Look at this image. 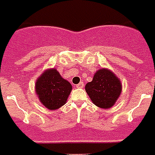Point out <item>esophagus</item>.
Instances as JSON below:
<instances>
[{
	"instance_id": "esophagus-1",
	"label": "esophagus",
	"mask_w": 155,
	"mask_h": 155,
	"mask_svg": "<svg viewBox=\"0 0 155 155\" xmlns=\"http://www.w3.org/2000/svg\"><path fill=\"white\" fill-rule=\"evenodd\" d=\"M76 86L78 88H83L84 87V83H83V82H81H81L78 84V85H77Z\"/></svg>"
}]
</instances>
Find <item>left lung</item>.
<instances>
[{
  "label": "left lung",
  "instance_id": "8db88e82",
  "mask_svg": "<svg viewBox=\"0 0 155 155\" xmlns=\"http://www.w3.org/2000/svg\"><path fill=\"white\" fill-rule=\"evenodd\" d=\"M85 91L93 103L100 108L112 107L122 92V84L110 70L102 69L85 85Z\"/></svg>",
  "mask_w": 155,
  "mask_h": 155
}]
</instances>
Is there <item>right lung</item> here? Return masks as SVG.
<instances>
[{
    "instance_id": "1",
    "label": "right lung",
    "mask_w": 155,
    "mask_h": 155,
    "mask_svg": "<svg viewBox=\"0 0 155 155\" xmlns=\"http://www.w3.org/2000/svg\"><path fill=\"white\" fill-rule=\"evenodd\" d=\"M36 93L41 102L49 110H57L65 105L72 85L63 79L55 69L45 70L36 81Z\"/></svg>"
}]
</instances>
